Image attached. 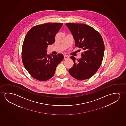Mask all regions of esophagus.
Segmentation results:
<instances>
[{
    "label": "esophagus",
    "mask_w": 126,
    "mask_h": 126,
    "mask_svg": "<svg viewBox=\"0 0 126 126\" xmlns=\"http://www.w3.org/2000/svg\"><path fill=\"white\" fill-rule=\"evenodd\" d=\"M69 58V57L68 55H64V59H68Z\"/></svg>",
    "instance_id": "esophagus-1"
}]
</instances>
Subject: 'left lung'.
Masks as SVG:
<instances>
[{
    "instance_id": "8db88e82",
    "label": "left lung",
    "mask_w": 126,
    "mask_h": 126,
    "mask_svg": "<svg viewBox=\"0 0 126 126\" xmlns=\"http://www.w3.org/2000/svg\"><path fill=\"white\" fill-rule=\"evenodd\" d=\"M72 33L76 47L83 50L81 58L77 60L74 56V65L69 69L71 76L79 80L91 77L102 64L104 44L100 34L90 26L82 23H67Z\"/></svg>"
}]
</instances>
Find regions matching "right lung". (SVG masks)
I'll return each instance as SVG.
<instances>
[{
  "label": "right lung",
  "instance_id": "1",
  "mask_svg": "<svg viewBox=\"0 0 126 126\" xmlns=\"http://www.w3.org/2000/svg\"><path fill=\"white\" fill-rule=\"evenodd\" d=\"M62 25L46 23L35 26L26 35L22 47V61L26 69L36 79L45 81L50 79L64 59L61 54H47V47L54 43L55 35Z\"/></svg>",
  "mask_w": 126,
  "mask_h": 126
}]
</instances>
